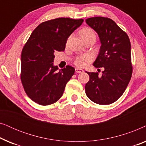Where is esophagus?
<instances>
[{
    "label": "esophagus",
    "instance_id": "1",
    "mask_svg": "<svg viewBox=\"0 0 146 146\" xmlns=\"http://www.w3.org/2000/svg\"><path fill=\"white\" fill-rule=\"evenodd\" d=\"M76 72L77 73H82L84 72V70L82 69H80V68H76L75 69Z\"/></svg>",
    "mask_w": 146,
    "mask_h": 146
}]
</instances>
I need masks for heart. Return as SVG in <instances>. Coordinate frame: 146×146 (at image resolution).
Here are the masks:
<instances>
[{
	"label": "heart",
	"instance_id": "obj_1",
	"mask_svg": "<svg viewBox=\"0 0 146 146\" xmlns=\"http://www.w3.org/2000/svg\"><path fill=\"white\" fill-rule=\"evenodd\" d=\"M82 38L83 40H85L88 38L95 36V33L91 29L88 27H85L82 29L80 32ZM92 60V57L90 55L84 54L77 56L74 60V64L78 67H84L86 65V63L90 62Z\"/></svg>",
	"mask_w": 146,
	"mask_h": 146
}]
</instances>
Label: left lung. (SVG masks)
<instances>
[{
    "label": "left lung",
    "instance_id": "8db88e82",
    "mask_svg": "<svg viewBox=\"0 0 146 146\" xmlns=\"http://www.w3.org/2000/svg\"><path fill=\"white\" fill-rule=\"evenodd\" d=\"M86 23L98 33L101 46L93 65L104 68L102 74L87 72L88 98L98 104L108 105L117 100L130 81L132 74L131 44L128 36L114 21L106 17H92Z\"/></svg>",
    "mask_w": 146,
    "mask_h": 146
}]
</instances>
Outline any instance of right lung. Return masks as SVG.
<instances>
[{
  "mask_svg": "<svg viewBox=\"0 0 146 146\" xmlns=\"http://www.w3.org/2000/svg\"><path fill=\"white\" fill-rule=\"evenodd\" d=\"M83 19L58 18L45 21L32 33L21 54V80L25 92L35 102L50 105L60 98L74 75L70 66L58 71L53 65L56 52L64 51L70 35Z\"/></svg>",
  "mask_w": 146,
  "mask_h": 146,
  "instance_id": "add662e5",
  "label": "right lung"
}]
</instances>
